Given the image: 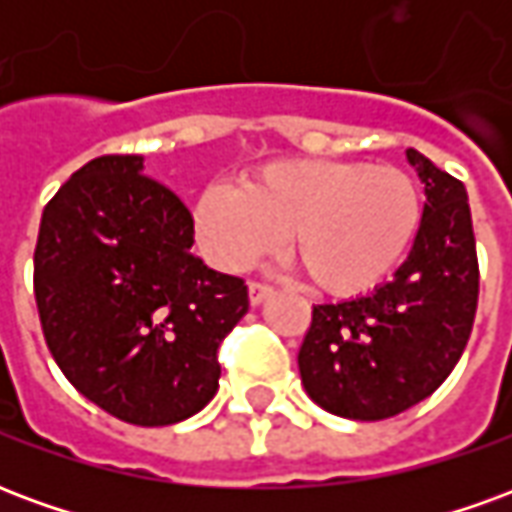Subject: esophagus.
Wrapping results in <instances>:
<instances>
[{"instance_id":"1","label":"esophagus","mask_w":512,"mask_h":512,"mask_svg":"<svg viewBox=\"0 0 512 512\" xmlns=\"http://www.w3.org/2000/svg\"><path fill=\"white\" fill-rule=\"evenodd\" d=\"M268 296H271V288H268V285H260V282H249V301H252V307L263 304Z\"/></svg>"}]
</instances>
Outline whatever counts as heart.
Masks as SVG:
<instances>
[{
  "label": "heart",
  "instance_id": "b5f03b06",
  "mask_svg": "<svg viewBox=\"0 0 512 512\" xmlns=\"http://www.w3.org/2000/svg\"><path fill=\"white\" fill-rule=\"evenodd\" d=\"M422 200L397 167L296 158L257 169L238 186L211 183L191 211L200 255L224 274L277 252L323 293L356 296L384 282L417 238Z\"/></svg>",
  "mask_w": 512,
  "mask_h": 512
}]
</instances>
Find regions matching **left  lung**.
I'll use <instances>...</instances> for the list:
<instances>
[{
  "mask_svg": "<svg viewBox=\"0 0 512 512\" xmlns=\"http://www.w3.org/2000/svg\"><path fill=\"white\" fill-rule=\"evenodd\" d=\"M425 183L417 238L395 277L367 296L312 307L301 384L329 414L395 417L433 395L472 334L480 290L469 197L458 178L408 147Z\"/></svg>",
  "mask_w": 512,
  "mask_h": 512,
  "instance_id": "1",
  "label": "left lung"
}]
</instances>
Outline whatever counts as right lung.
Segmentation results:
<instances>
[{
    "label": "right lung",
    "mask_w": 512,
    "mask_h": 512,
    "mask_svg": "<svg viewBox=\"0 0 512 512\" xmlns=\"http://www.w3.org/2000/svg\"><path fill=\"white\" fill-rule=\"evenodd\" d=\"M189 208L142 156L76 169L40 219L35 301L54 362L112 417L158 428L219 389L216 351L249 310L244 279L191 255Z\"/></svg>",
    "instance_id": "obj_1"
}]
</instances>
